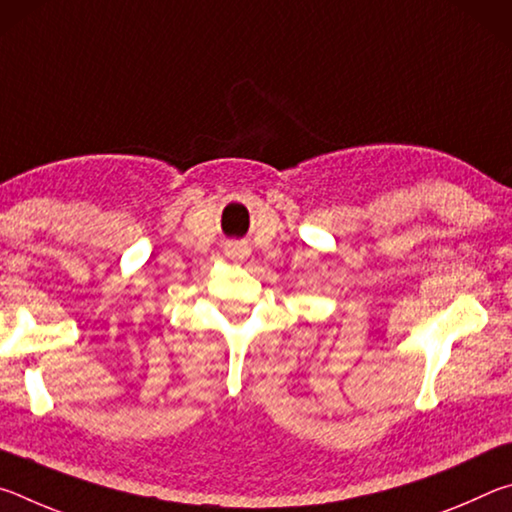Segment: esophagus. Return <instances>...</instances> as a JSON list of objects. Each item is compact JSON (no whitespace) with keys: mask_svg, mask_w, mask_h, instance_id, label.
I'll return each instance as SVG.
<instances>
[{"mask_svg":"<svg viewBox=\"0 0 512 512\" xmlns=\"http://www.w3.org/2000/svg\"><path fill=\"white\" fill-rule=\"evenodd\" d=\"M228 257L232 259V262H244V259L248 257V248L246 246H239V244L230 246L228 248Z\"/></svg>","mask_w":512,"mask_h":512,"instance_id":"esophagus-1","label":"esophagus"}]
</instances>
